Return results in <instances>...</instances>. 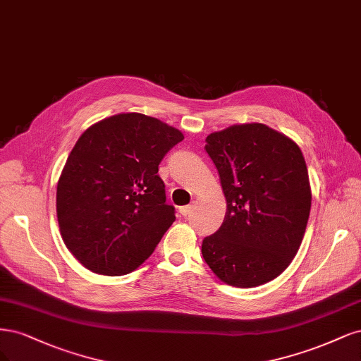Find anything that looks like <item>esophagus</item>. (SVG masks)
Masks as SVG:
<instances>
[{"instance_id":"34e87169","label":"esophagus","mask_w":361,"mask_h":361,"mask_svg":"<svg viewBox=\"0 0 361 361\" xmlns=\"http://www.w3.org/2000/svg\"><path fill=\"white\" fill-rule=\"evenodd\" d=\"M192 205H184V207H180V214L181 216H189L190 212H192Z\"/></svg>"}]
</instances>
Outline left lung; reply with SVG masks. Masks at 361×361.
Returning a JSON list of instances; mask_svg holds the SVG:
<instances>
[{"label":"left lung","mask_w":361,"mask_h":361,"mask_svg":"<svg viewBox=\"0 0 361 361\" xmlns=\"http://www.w3.org/2000/svg\"><path fill=\"white\" fill-rule=\"evenodd\" d=\"M205 151L226 197L222 226L202 241L220 281L253 288L282 274L305 237L312 192L300 147L261 123L207 136Z\"/></svg>","instance_id":"1"}]
</instances>
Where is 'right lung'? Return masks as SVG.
I'll use <instances>...</instances> for the list:
<instances>
[{
	"label": "right lung",
	"mask_w": 361,
	"mask_h": 361,
	"mask_svg": "<svg viewBox=\"0 0 361 361\" xmlns=\"http://www.w3.org/2000/svg\"><path fill=\"white\" fill-rule=\"evenodd\" d=\"M183 133L144 114L104 118L80 135L56 185L63 241L92 273L137 269L176 220L159 164Z\"/></svg>",
	"instance_id": "obj_1"
}]
</instances>
